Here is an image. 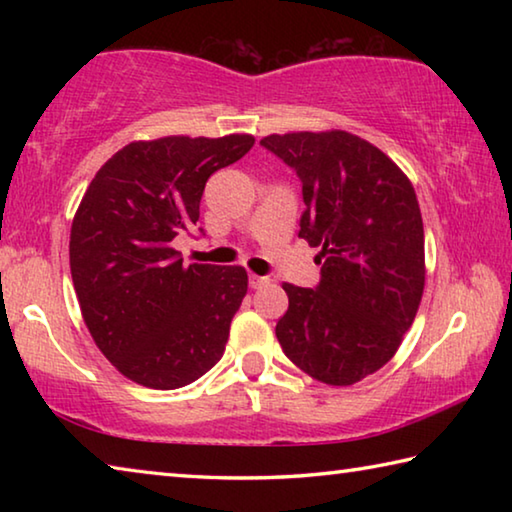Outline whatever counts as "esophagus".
I'll return each mask as SVG.
<instances>
[{"instance_id": "1", "label": "esophagus", "mask_w": 512, "mask_h": 512, "mask_svg": "<svg viewBox=\"0 0 512 512\" xmlns=\"http://www.w3.org/2000/svg\"><path fill=\"white\" fill-rule=\"evenodd\" d=\"M268 282H271V280H268V277H262V275L250 273V287H253V289H262V287H266Z\"/></svg>"}]
</instances>
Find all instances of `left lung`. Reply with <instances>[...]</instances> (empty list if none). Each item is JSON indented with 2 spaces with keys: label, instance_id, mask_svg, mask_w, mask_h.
<instances>
[{
  "label": "left lung",
  "instance_id": "8db88e82",
  "mask_svg": "<svg viewBox=\"0 0 512 512\" xmlns=\"http://www.w3.org/2000/svg\"><path fill=\"white\" fill-rule=\"evenodd\" d=\"M296 169L307 210L298 237L320 248V284L284 282L289 309L275 325L296 366L329 386L384 368L413 325L424 291V228L406 173L348 131L266 135Z\"/></svg>",
  "mask_w": 512,
  "mask_h": 512
}]
</instances>
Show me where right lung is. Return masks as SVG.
Returning <instances> with one entry per match:
<instances>
[{"mask_svg":"<svg viewBox=\"0 0 512 512\" xmlns=\"http://www.w3.org/2000/svg\"><path fill=\"white\" fill-rule=\"evenodd\" d=\"M253 144L246 133L131 142L85 189L69 235L76 298L103 357L135 384L173 391L223 357L246 268L185 266L171 241L196 225L207 178Z\"/></svg>","mask_w":512,"mask_h":512,"instance_id":"right-lung-1","label":"right lung"}]
</instances>
